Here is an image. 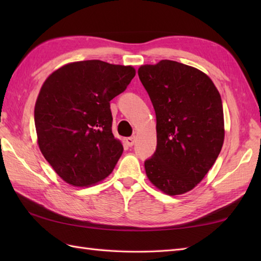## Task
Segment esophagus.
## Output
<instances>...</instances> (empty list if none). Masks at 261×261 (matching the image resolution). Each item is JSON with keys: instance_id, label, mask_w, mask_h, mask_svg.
<instances>
[{"instance_id": "esophagus-1", "label": "esophagus", "mask_w": 261, "mask_h": 261, "mask_svg": "<svg viewBox=\"0 0 261 261\" xmlns=\"http://www.w3.org/2000/svg\"><path fill=\"white\" fill-rule=\"evenodd\" d=\"M136 140H137V137H136V136H132V137L126 138V139H125V142H126V145H127V146H129V147H132V146L135 145Z\"/></svg>"}]
</instances>
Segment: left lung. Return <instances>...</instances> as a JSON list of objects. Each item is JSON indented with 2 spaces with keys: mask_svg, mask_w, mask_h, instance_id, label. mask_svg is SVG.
I'll return each instance as SVG.
<instances>
[{
  "mask_svg": "<svg viewBox=\"0 0 261 261\" xmlns=\"http://www.w3.org/2000/svg\"><path fill=\"white\" fill-rule=\"evenodd\" d=\"M138 75L157 120V148L145 162L149 180L168 195L193 190L212 167L224 140L223 107L207 75L162 60Z\"/></svg>",
  "mask_w": 261,
  "mask_h": 261,
  "instance_id": "obj_1",
  "label": "left lung"
}]
</instances>
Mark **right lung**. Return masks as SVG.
<instances>
[{
  "label": "right lung",
  "instance_id": "obj_1",
  "mask_svg": "<svg viewBox=\"0 0 261 261\" xmlns=\"http://www.w3.org/2000/svg\"><path fill=\"white\" fill-rule=\"evenodd\" d=\"M135 75L131 66L84 60L63 66L43 83L35 107L38 145L68 184L90 186L112 173L123 147L112 134L110 101Z\"/></svg>",
  "mask_w": 261,
  "mask_h": 261
}]
</instances>
